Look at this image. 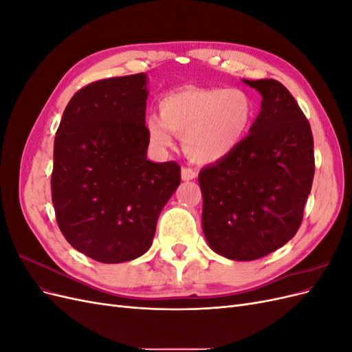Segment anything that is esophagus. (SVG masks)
I'll list each match as a JSON object with an SVG mask.
<instances>
[{"label": "esophagus", "mask_w": 352, "mask_h": 352, "mask_svg": "<svg viewBox=\"0 0 352 352\" xmlns=\"http://www.w3.org/2000/svg\"><path fill=\"white\" fill-rule=\"evenodd\" d=\"M197 170H194L192 167H182V180H194L197 177Z\"/></svg>", "instance_id": "obj_1"}]
</instances>
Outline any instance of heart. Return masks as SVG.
Returning <instances> with one entry per match:
<instances>
[{
  "label": "heart",
  "mask_w": 352,
  "mask_h": 352,
  "mask_svg": "<svg viewBox=\"0 0 352 352\" xmlns=\"http://www.w3.org/2000/svg\"><path fill=\"white\" fill-rule=\"evenodd\" d=\"M160 113L148 117L154 146L170 148L173 132L184 135L186 155L199 164L216 163L242 144L254 122V101L238 88H182L167 94Z\"/></svg>",
  "instance_id": "obj_1"
}]
</instances>
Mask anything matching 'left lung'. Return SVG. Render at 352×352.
<instances>
[{"label": "left lung", "mask_w": 352, "mask_h": 352, "mask_svg": "<svg viewBox=\"0 0 352 352\" xmlns=\"http://www.w3.org/2000/svg\"><path fill=\"white\" fill-rule=\"evenodd\" d=\"M243 83L261 94L248 136L198 175L210 248L236 261L264 257L295 236L314 177L311 127L274 79Z\"/></svg>", "instance_id": "obj_1"}]
</instances>
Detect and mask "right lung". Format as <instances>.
<instances>
[{
	"label": "right lung",
	"mask_w": 352,
	"mask_h": 352,
	"mask_svg": "<svg viewBox=\"0 0 352 352\" xmlns=\"http://www.w3.org/2000/svg\"><path fill=\"white\" fill-rule=\"evenodd\" d=\"M146 74L92 82L63 113L54 140L52 206L74 250L124 263L150 250L160 212L180 184L175 162L146 160Z\"/></svg>",
	"instance_id": "right-lung-1"
}]
</instances>
